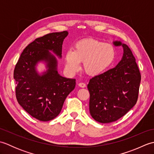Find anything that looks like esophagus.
Returning <instances> with one entry per match:
<instances>
[{
  "label": "esophagus",
  "instance_id": "34e87169",
  "mask_svg": "<svg viewBox=\"0 0 154 154\" xmlns=\"http://www.w3.org/2000/svg\"><path fill=\"white\" fill-rule=\"evenodd\" d=\"M79 86L81 88H85L86 87V84L84 83H79Z\"/></svg>",
  "mask_w": 154,
  "mask_h": 154
}]
</instances>
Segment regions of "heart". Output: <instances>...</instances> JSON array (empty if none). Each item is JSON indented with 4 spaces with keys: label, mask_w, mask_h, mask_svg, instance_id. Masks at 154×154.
Returning a JSON list of instances; mask_svg holds the SVG:
<instances>
[{
    "label": "heart",
    "mask_w": 154,
    "mask_h": 154,
    "mask_svg": "<svg viewBox=\"0 0 154 154\" xmlns=\"http://www.w3.org/2000/svg\"><path fill=\"white\" fill-rule=\"evenodd\" d=\"M116 57V49L112 44L93 38L85 39L75 45L74 50H69L65 56V66L74 73L83 63L84 71L91 76H97L109 69Z\"/></svg>",
    "instance_id": "b5f03b06"
}]
</instances>
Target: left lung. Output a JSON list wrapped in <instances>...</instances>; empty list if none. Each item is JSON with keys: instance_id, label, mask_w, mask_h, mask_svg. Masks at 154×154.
I'll return each mask as SVG.
<instances>
[{"instance_id": "obj_1", "label": "left lung", "mask_w": 154, "mask_h": 154, "mask_svg": "<svg viewBox=\"0 0 154 154\" xmlns=\"http://www.w3.org/2000/svg\"><path fill=\"white\" fill-rule=\"evenodd\" d=\"M124 55L115 67L91 78L89 91V111L94 120L110 123L119 120L136 104L141 74L130 48L120 42Z\"/></svg>"}]
</instances>
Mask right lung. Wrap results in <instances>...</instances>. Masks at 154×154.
<instances>
[{
    "instance_id": "1",
    "label": "right lung",
    "mask_w": 154,
    "mask_h": 154,
    "mask_svg": "<svg viewBox=\"0 0 154 154\" xmlns=\"http://www.w3.org/2000/svg\"><path fill=\"white\" fill-rule=\"evenodd\" d=\"M67 31L53 32L35 39L23 50L14 70L18 103L31 115L46 122L60 113L67 95L75 89V79L58 74L57 60L49 50L61 57ZM47 62L48 69L40 76L35 71L38 61Z\"/></svg>"
}]
</instances>
